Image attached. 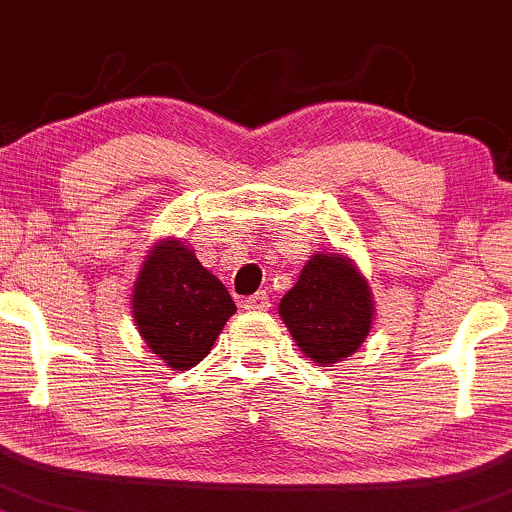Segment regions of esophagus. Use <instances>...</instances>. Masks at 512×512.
I'll return each instance as SVG.
<instances>
[{"label":"esophagus","instance_id":"34e87169","mask_svg":"<svg viewBox=\"0 0 512 512\" xmlns=\"http://www.w3.org/2000/svg\"><path fill=\"white\" fill-rule=\"evenodd\" d=\"M242 306H245L247 311H267L270 309V297H267V292H257L242 301Z\"/></svg>","mask_w":512,"mask_h":512}]
</instances>
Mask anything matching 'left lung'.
<instances>
[{"label": "left lung", "mask_w": 512, "mask_h": 512, "mask_svg": "<svg viewBox=\"0 0 512 512\" xmlns=\"http://www.w3.org/2000/svg\"><path fill=\"white\" fill-rule=\"evenodd\" d=\"M279 316L306 358L333 365L363 346L375 321V299L351 257L314 252L279 301Z\"/></svg>", "instance_id": "obj_1"}]
</instances>
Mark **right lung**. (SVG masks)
Listing matches in <instances>:
<instances>
[{
    "label": "right lung",
    "mask_w": 512,
    "mask_h": 512,
    "mask_svg": "<svg viewBox=\"0 0 512 512\" xmlns=\"http://www.w3.org/2000/svg\"><path fill=\"white\" fill-rule=\"evenodd\" d=\"M235 311L223 282L184 240L169 235L149 247L132 289V316L142 341L166 368L201 363Z\"/></svg>",
    "instance_id": "obj_1"
}]
</instances>
